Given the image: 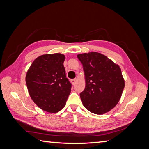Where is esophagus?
<instances>
[{
  "label": "esophagus",
  "instance_id": "esophagus-1",
  "mask_svg": "<svg viewBox=\"0 0 149 149\" xmlns=\"http://www.w3.org/2000/svg\"><path fill=\"white\" fill-rule=\"evenodd\" d=\"M76 81H77V79H73L71 80V83H72V84H73V85L75 84Z\"/></svg>",
  "mask_w": 149,
  "mask_h": 149
}]
</instances>
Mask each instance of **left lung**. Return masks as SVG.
<instances>
[{"instance_id":"1","label":"left lung","mask_w":149,"mask_h":149,"mask_svg":"<svg viewBox=\"0 0 149 149\" xmlns=\"http://www.w3.org/2000/svg\"><path fill=\"white\" fill-rule=\"evenodd\" d=\"M83 66L86 86L80 97L86 109L96 114L110 111L119 101L125 86L120 66L102 54L77 55Z\"/></svg>"}]
</instances>
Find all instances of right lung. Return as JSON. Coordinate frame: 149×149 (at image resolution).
Listing matches in <instances>:
<instances>
[{"label":"right lung","instance_id":"1","mask_svg":"<svg viewBox=\"0 0 149 149\" xmlns=\"http://www.w3.org/2000/svg\"><path fill=\"white\" fill-rule=\"evenodd\" d=\"M61 53L45 54L33 61L25 81L30 97L40 109L50 113L61 110L71 93Z\"/></svg>","mask_w":149,"mask_h":149}]
</instances>
